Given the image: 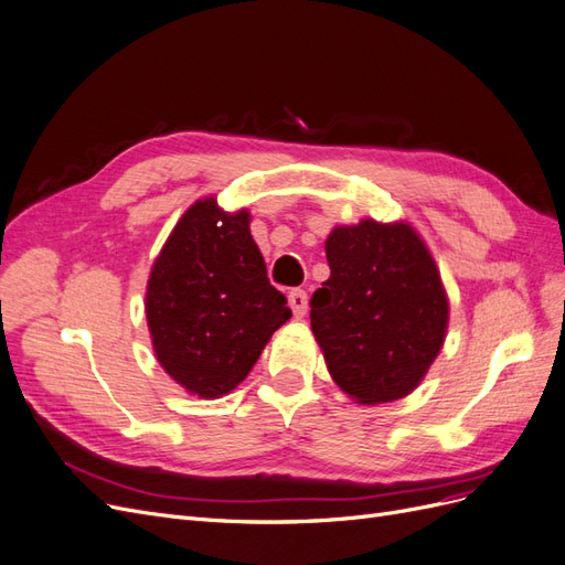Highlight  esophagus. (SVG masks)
I'll return each instance as SVG.
<instances>
[{
    "label": "esophagus",
    "instance_id": "34e87169",
    "mask_svg": "<svg viewBox=\"0 0 565 565\" xmlns=\"http://www.w3.org/2000/svg\"><path fill=\"white\" fill-rule=\"evenodd\" d=\"M287 303L297 318H303L306 309H309V295H306L303 289H292V292L287 295Z\"/></svg>",
    "mask_w": 565,
    "mask_h": 565
}]
</instances>
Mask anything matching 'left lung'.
I'll list each match as a JSON object with an SVG mask.
<instances>
[{
    "label": "left lung",
    "instance_id": "8db88e82",
    "mask_svg": "<svg viewBox=\"0 0 565 565\" xmlns=\"http://www.w3.org/2000/svg\"><path fill=\"white\" fill-rule=\"evenodd\" d=\"M330 278L311 330L334 384L361 405L405 398L443 349L450 301L429 247L407 221L363 218L324 241Z\"/></svg>",
    "mask_w": 565,
    "mask_h": 565
}]
</instances>
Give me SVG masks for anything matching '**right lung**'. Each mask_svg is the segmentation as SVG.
I'll return each mask as SVG.
<instances>
[{"label": "right lung", "mask_w": 565, "mask_h": 565, "mask_svg": "<svg viewBox=\"0 0 565 565\" xmlns=\"http://www.w3.org/2000/svg\"><path fill=\"white\" fill-rule=\"evenodd\" d=\"M249 212L216 198L193 202L169 233L146 285V320L158 363L200 398L241 384L280 324L292 318L268 282Z\"/></svg>", "instance_id": "add662e5"}]
</instances>
